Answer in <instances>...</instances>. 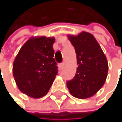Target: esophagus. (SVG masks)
<instances>
[{
	"label": "esophagus",
	"mask_w": 122,
	"mask_h": 122,
	"mask_svg": "<svg viewBox=\"0 0 122 122\" xmlns=\"http://www.w3.org/2000/svg\"><path fill=\"white\" fill-rule=\"evenodd\" d=\"M63 66H64L63 62H61V63L59 64V68H60V69H62V68H63Z\"/></svg>",
	"instance_id": "obj_1"
}]
</instances>
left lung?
<instances>
[{
	"label": "left lung",
	"mask_w": 122,
	"mask_h": 122,
	"mask_svg": "<svg viewBox=\"0 0 122 122\" xmlns=\"http://www.w3.org/2000/svg\"><path fill=\"white\" fill-rule=\"evenodd\" d=\"M74 46L77 71L72 79L66 82L72 96L86 98L94 96L103 86L108 75V62L96 38L89 33L69 36Z\"/></svg>",
	"instance_id": "8db88e82"
}]
</instances>
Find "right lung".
<instances>
[{
	"instance_id": "add662e5",
	"label": "right lung",
	"mask_w": 122,
	"mask_h": 122,
	"mask_svg": "<svg viewBox=\"0 0 122 122\" xmlns=\"http://www.w3.org/2000/svg\"><path fill=\"white\" fill-rule=\"evenodd\" d=\"M53 37H32L24 43L13 64V74L19 89L39 98L50 90L58 73L54 57Z\"/></svg>"
}]
</instances>
